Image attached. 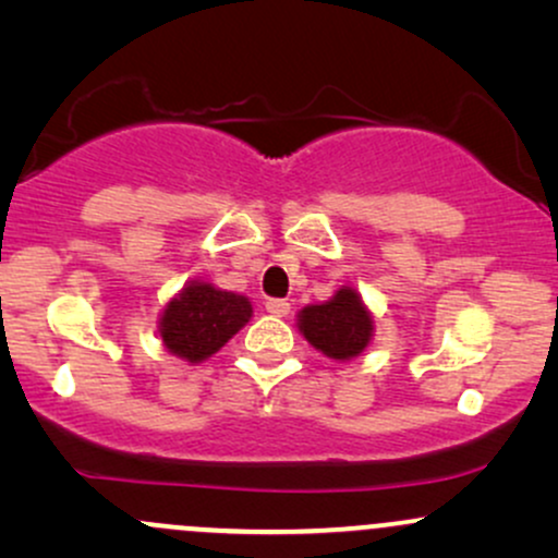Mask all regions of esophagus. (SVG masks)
<instances>
[{
  "mask_svg": "<svg viewBox=\"0 0 558 558\" xmlns=\"http://www.w3.org/2000/svg\"><path fill=\"white\" fill-rule=\"evenodd\" d=\"M265 310L270 312L272 317H286L291 312V304L286 299H267L265 301Z\"/></svg>",
  "mask_w": 558,
  "mask_h": 558,
  "instance_id": "1",
  "label": "esophagus"
}]
</instances>
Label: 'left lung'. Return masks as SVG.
<instances>
[{
    "mask_svg": "<svg viewBox=\"0 0 558 558\" xmlns=\"http://www.w3.org/2000/svg\"><path fill=\"white\" fill-rule=\"evenodd\" d=\"M299 330L330 360H351L373 338V315L354 288H341L325 304L304 306L299 312Z\"/></svg>",
    "mask_w": 558,
    "mask_h": 558,
    "instance_id": "8db88e82",
    "label": "left lung"
}]
</instances>
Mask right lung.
<instances>
[{"mask_svg":"<svg viewBox=\"0 0 558 558\" xmlns=\"http://www.w3.org/2000/svg\"><path fill=\"white\" fill-rule=\"evenodd\" d=\"M252 317V304L239 293L209 283L185 286L165 306L159 336L175 356L202 362L220 351Z\"/></svg>","mask_w":558,"mask_h":558,"instance_id":"obj_1","label":"right lung"}]
</instances>
